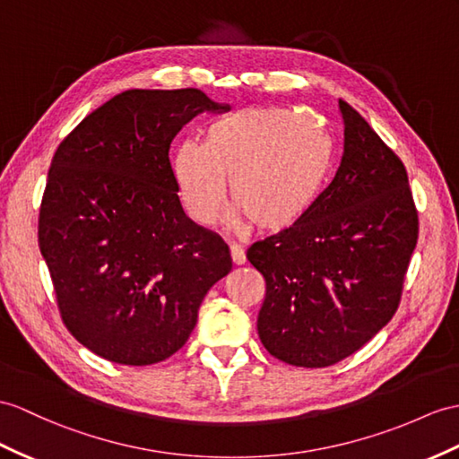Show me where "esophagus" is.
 <instances>
[{"instance_id": "1", "label": "esophagus", "mask_w": 459, "mask_h": 459, "mask_svg": "<svg viewBox=\"0 0 459 459\" xmlns=\"http://www.w3.org/2000/svg\"><path fill=\"white\" fill-rule=\"evenodd\" d=\"M230 255H231L233 264H245V261H247V256H245L243 247H241V245H238V243H231L230 245Z\"/></svg>"}]
</instances>
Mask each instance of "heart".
<instances>
[{
    "mask_svg": "<svg viewBox=\"0 0 459 459\" xmlns=\"http://www.w3.org/2000/svg\"><path fill=\"white\" fill-rule=\"evenodd\" d=\"M331 140L314 118L282 107H249L210 122L203 145L185 142L173 158L178 198L212 226L228 196L261 231H282L316 204L331 167Z\"/></svg>",
    "mask_w": 459,
    "mask_h": 459,
    "instance_id": "heart-1",
    "label": "heart"
}]
</instances>
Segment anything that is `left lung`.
<instances>
[{"instance_id":"8db88e82","label":"left lung","mask_w":459,"mask_h":459,"mask_svg":"<svg viewBox=\"0 0 459 459\" xmlns=\"http://www.w3.org/2000/svg\"><path fill=\"white\" fill-rule=\"evenodd\" d=\"M339 108L337 175L304 218L247 251L266 284L261 342L299 368L344 360L395 316L419 239L403 161L346 100Z\"/></svg>"}]
</instances>
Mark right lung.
Here are the masks:
<instances>
[{
  "mask_svg": "<svg viewBox=\"0 0 459 459\" xmlns=\"http://www.w3.org/2000/svg\"><path fill=\"white\" fill-rule=\"evenodd\" d=\"M226 110L195 87L128 89L56 150L39 247L65 329L100 359H169L191 337L208 290L231 271L228 245L186 218L169 161L188 120Z\"/></svg>",
  "mask_w": 459,
  "mask_h": 459,
  "instance_id": "1",
  "label": "right lung"
}]
</instances>
